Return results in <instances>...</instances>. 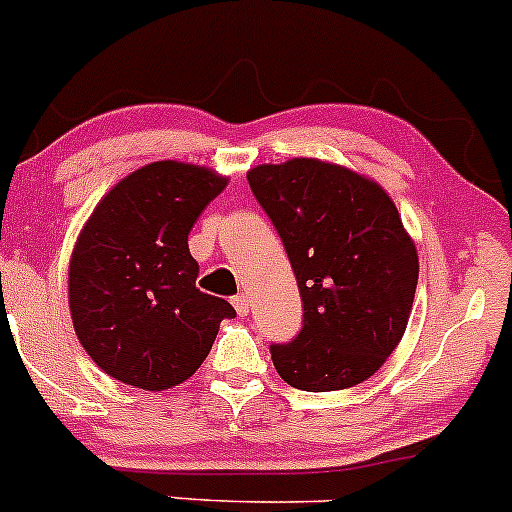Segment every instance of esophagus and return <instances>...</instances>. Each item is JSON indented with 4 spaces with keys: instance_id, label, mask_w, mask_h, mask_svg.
I'll return each mask as SVG.
<instances>
[{
    "instance_id": "esophagus-1",
    "label": "esophagus",
    "mask_w": 512,
    "mask_h": 512,
    "mask_svg": "<svg viewBox=\"0 0 512 512\" xmlns=\"http://www.w3.org/2000/svg\"><path fill=\"white\" fill-rule=\"evenodd\" d=\"M231 303H234L236 313H239V315H249V308H251V300H249V295H244V293L234 295V298H231Z\"/></svg>"
}]
</instances>
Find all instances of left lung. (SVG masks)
<instances>
[{"label":"left lung","instance_id":"1","mask_svg":"<svg viewBox=\"0 0 512 512\" xmlns=\"http://www.w3.org/2000/svg\"><path fill=\"white\" fill-rule=\"evenodd\" d=\"M249 184L303 300L298 335L271 345L278 374L303 392L365 382L402 340L419 281L397 207L379 184L308 157L254 167Z\"/></svg>","mask_w":512,"mask_h":512}]
</instances>
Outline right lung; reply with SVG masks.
Segmentation results:
<instances>
[{
  "label": "right lung",
  "mask_w": 512,
  "mask_h": 512,
  "mask_svg": "<svg viewBox=\"0 0 512 512\" xmlns=\"http://www.w3.org/2000/svg\"><path fill=\"white\" fill-rule=\"evenodd\" d=\"M226 179L152 162L115 184L83 226L68 268L73 328L91 360L133 387L170 389L207 360L231 303L202 293L189 254L194 221Z\"/></svg>",
  "instance_id": "1"
}]
</instances>
